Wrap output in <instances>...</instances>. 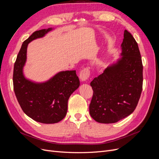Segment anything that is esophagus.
<instances>
[{"label": "esophagus", "instance_id": "obj_1", "mask_svg": "<svg viewBox=\"0 0 159 159\" xmlns=\"http://www.w3.org/2000/svg\"><path fill=\"white\" fill-rule=\"evenodd\" d=\"M90 76V71L88 68H85L80 71V78L82 81H85L89 79Z\"/></svg>", "mask_w": 159, "mask_h": 159}]
</instances>
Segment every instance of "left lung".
I'll use <instances>...</instances> for the list:
<instances>
[{
    "instance_id": "left-lung-1",
    "label": "left lung",
    "mask_w": 159,
    "mask_h": 159,
    "mask_svg": "<svg viewBox=\"0 0 159 159\" xmlns=\"http://www.w3.org/2000/svg\"><path fill=\"white\" fill-rule=\"evenodd\" d=\"M121 57L90 83L93 91L89 113L101 123H113L135 109L143 89V64L136 40L124 31Z\"/></svg>"
}]
</instances>
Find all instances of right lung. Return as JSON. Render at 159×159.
Returning <instances> with one entry per match:
<instances>
[{
	"label": "right lung",
	"instance_id": "obj_1",
	"mask_svg": "<svg viewBox=\"0 0 159 159\" xmlns=\"http://www.w3.org/2000/svg\"><path fill=\"white\" fill-rule=\"evenodd\" d=\"M51 30L49 28L36 31L23 42L13 71L14 91L24 113L34 121L46 124L56 123L65 117L70 95L80 86L75 70L60 71L43 83L34 82L24 75L28 44Z\"/></svg>",
	"mask_w": 159,
	"mask_h": 159
}]
</instances>
